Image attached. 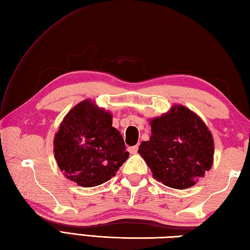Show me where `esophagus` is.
I'll return each instance as SVG.
<instances>
[{
	"mask_svg": "<svg viewBox=\"0 0 250 250\" xmlns=\"http://www.w3.org/2000/svg\"><path fill=\"white\" fill-rule=\"evenodd\" d=\"M128 151H129V153H131V154L137 153V151H138V146H133V147H128Z\"/></svg>",
	"mask_w": 250,
	"mask_h": 250,
	"instance_id": "1",
	"label": "esophagus"
}]
</instances>
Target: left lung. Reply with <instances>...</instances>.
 Segmentation results:
<instances>
[{
  "instance_id": "left-lung-1",
  "label": "left lung",
  "mask_w": 250,
  "mask_h": 250,
  "mask_svg": "<svg viewBox=\"0 0 250 250\" xmlns=\"http://www.w3.org/2000/svg\"><path fill=\"white\" fill-rule=\"evenodd\" d=\"M151 137L138 152L163 185L175 189L194 186L213 163L214 145L200 117L183 105L150 122Z\"/></svg>"
}]
</instances>
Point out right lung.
Returning a JSON list of instances; mask_svg holds the SVG:
<instances>
[{
  "instance_id": "1",
  "label": "right lung",
  "mask_w": 250,
  "mask_h": 250,
  "mask_svg": "<svg viewBox=\"0 0 250 250\" xmlns=\"http://www.w3.org/2000/svg\"><path fill=\"white\" fill-rule=\"evenodd\" d=\"M124 139L112 114L84 100L70 110L54 137V157L68 180L95 187L115 176L127 158Z\"/></svg>"
}]
</instances>
